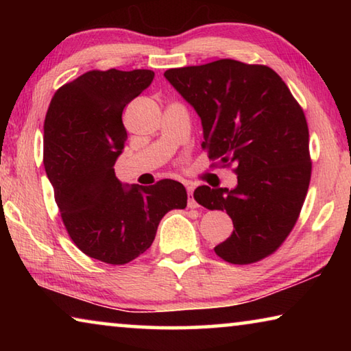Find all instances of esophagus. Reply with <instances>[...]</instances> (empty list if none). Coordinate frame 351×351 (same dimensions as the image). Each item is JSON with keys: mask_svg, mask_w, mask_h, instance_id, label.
<instances>
[{"mask_svg": "<svg viewBox=\"0 0 351 351\" xmlns=\"http://www.w3.org/2000/svg\"><path fill=\"white\" fill-rule=\"evenodd\" d=\"M187 197H189L187 206L190 207V209H197L198 204H197V201H195V198H193V187L192 186H187Z\"/></svg>", "mask_w": 351, "mask_h": 351, "instance_id": "obj_1", "label": "esophagus"}]
</instances>
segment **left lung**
Instances as JSON below:
<instances>
[{
	"instance_id": "obj_1",
	"label": "left lung",
	"mask_w": 351,
	"mask_h": 351,
	"mask_svg": "<svg viewBox=\"0 0 351 351\" xmlns=\"http://www.w3.org/2000/svg\"><path fill=\"white\" fill-rule=\"evenodd\" d=\"M164 77L199 116L209 159L234 164L239 175L234 189L193 192L198 204L232 218L234 232L217 255L235 265L265 258L294 228L310 186L304 111L282 77L263 64L223 58Z\"/></svg>"
}]
</instances>
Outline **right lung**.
Listing matches in <instances>:
<instances>
[{
  "instance_id": "1",
  "label": "right lung",
  "mask_w": 351,
  "mask_h": 351,
  "mask_svg": "<svg viewBox=\"0 0 351 351\" xmlns=\"http://www.w3.org/2000/svg\"><path fill=\"white\" fill-rule=\"evenodd\" d=\"M154 79L150 69L90 71L66 83L45 119V169L62 219L88 257L123 265L144 254L169 210L187 206L181 182L122 184L114 164L125 147L122 111Z\"/></svg>"
}]
</instances>
